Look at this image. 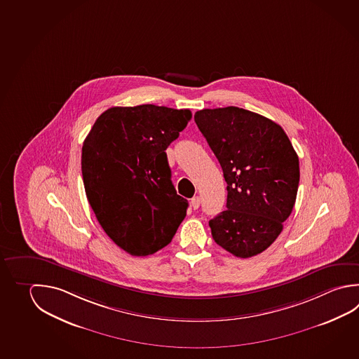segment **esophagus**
Segmentation results:
<instances>
[{
    "label": "esophagus",
    "mask_w": 359,
    "mask_h": 359,
    "mask_svg": "<svg viewBox=\"0 0 359 359\" xmlns=\"http://www.w3.org/2000/svg\"><path fill=\"white\" fill-rule=\"evenodd\" d=\"M200 203H201V198H200L198 196H195V197L191 198V206H192L194 209H198V208H200Z\"/></svg>",
    "instance_id": "obj_1"
}]
</instances>
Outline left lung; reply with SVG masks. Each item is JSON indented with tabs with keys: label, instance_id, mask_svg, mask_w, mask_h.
Masks as SVG:
<instances>
[{
	"label": "left lung",
	"instance_id": "1",
	"mask_svg": "<svg viewBox=\"0 0 359 359\" xmlns=\"http://www.w3.org/2000/svg\"><path fill=\"white\" fill-rule=\"evenodd\" d=\"M195 121L228 184L226 209L209 222L212 238L235 257L259 255L292 212L299 156L280 125L252 111L203 109Z\"/></svg>",
	"mask_w": 359,
	"mask_h": 359
}]
</instances>
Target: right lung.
Instances as JSON below:
<instances>
[{
  "mask_svg": "<svg viewBox=\"0 0 359 359\" xmlns=\"http://www.w3.org/2000/svg\"><path fill=\"white\" fill-rule=\"evenodd\" d=\"M191 111L140 104L98 116L82 147L87 200L110 239L135 257L168 245L189 203L170 181L167 153Z\"/></svg>",
  "mask_w": 359,
  "mask_h": 359,
  "instance_id": "1",
  "label": "right lung"
}]
</instances>
